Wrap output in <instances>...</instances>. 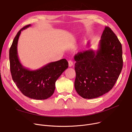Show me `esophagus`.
Masks as SVG:
<instances>
[{
    "label": "esophagus",
    "instance_id": "obj_1",
    "mask_svg": "<svg viewBox=\"0 0 132 132\" xmlns=\"http://www.w3.org/2000/svg\"><path fill=\"white\" fill-rule=\"evenodd\" d=\"M68 63H69V67H71L73 65V62L72 61L69 60L68 61Z\"/></svg>",
    "mask_w": 132,
    "mask_h": 132
}]
</instances>
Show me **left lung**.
<instances>
[{
  "label": "left lung",
  "instance_id": "1",
  "mask_svg": "<svg viewBox=\"0 0 132 132\" xmlns=\"http://www.w3.org/2000/svg\"><path fill=\"white\" fill-rule=\"evenodd\" d=\"M97 51L78 53L75 87L84 98H94L108 93L118 79L123 68L122 47L118 37L105 27Z\"/></svg>",
  "mask_w": 132,
  "mask_h": 132
}]
</instances>
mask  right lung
I'll list each match as a JSON object with an SVG mask.
<instances>
[{"mask_svg": "<svg viewBox=\"0 0 132 132\" xmlns=\"http://www.w3.org/2000/svg\"><path fill=\"white\" fill-rule=\"evenodd\" d=\"M30 26L28 24L20 29L13 40L9 50L10 72L13 82L24 95L35 100H46L53 94L55 82L68 68V62L62 59L36 70L24 68L19 60L17 45L21 31Z\"/></svg>", "mask_w": 132, "mask_h": 132, "instance_id": "add662e5", "label": "right lung"}]
</instances>
